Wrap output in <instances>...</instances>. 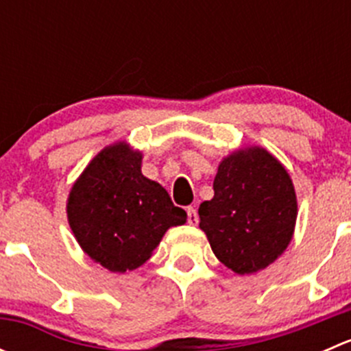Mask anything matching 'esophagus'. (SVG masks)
<instances>
[{
	"mask_svg": "<svg viewBox=\"0 0 351 351\" xmlns=\"http://www.w3.org/2000/svg\"><path fill=\"white\" fill-rule=\"evenodd\" d=\"M186 215H189V224H197L198 222V215H197V210L193 207H189L186 208Z\"/></svg>",
	"mask_w": 351,
	"mask_h": 351,
	"instance_id": "esophagus-1",
	"label": "esophagus"
}]
</instances>
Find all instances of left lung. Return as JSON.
<instances>
[{"label": "left lung", "instance_id": "8db88e82", "mask_svg": "<svg viewBox=\"0 0 351 351\" xmlns=\"http://www.w3.org/2000/svg\"><path fill=\"white\" fill-rule=\"evenodd\" d=\"M198 217L221 263L239 275L263 270L292 239V180L263 147L232 153L219 165L214 198L202 202Z\"/></svg>", "mask_w": 351, "mask_h": 351}]
</instances>
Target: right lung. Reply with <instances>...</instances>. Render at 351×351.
Returning <instances> with one entry per match:
<instances>
[{
  "label": "right lung",
  "mask_w": 351,
  "mask_h": 351,
  "mask_svg": "<svg viewBox=\"0 0 351 351\" xmlns=\"http://www.w3.org/2000/svg\"><path fill=\"white\" fill-rule=\"evenodd\" d=\"M143 154L125 143L105 147L67 198V219L84 253L110 271L136 270L165 232L186 222L159 183L141 173Z\"/></svg>",
  "instance_id": "obj_1"
}]
</instances>
